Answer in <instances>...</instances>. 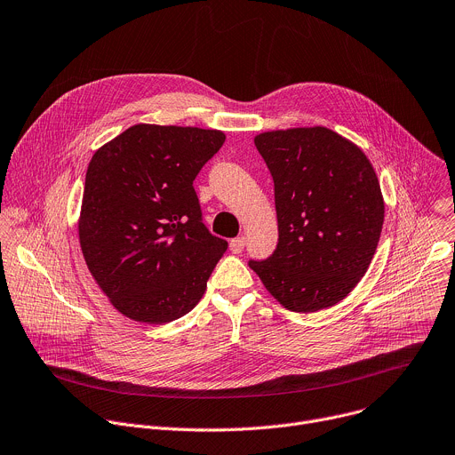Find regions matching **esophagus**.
<instances>
[{
    "mask_svg": "<svg viewBox=\"0 0 455 455\" xmlns=\"http://www.w3.org/2000/svg\"><path fill=\"white\" fill-rule=\"evenodd\" d=\"M243 249H244V237L243 235L230 239V251H232V254H239Z\"/></svg>",
    "mask_w": 455,
    "mask_h": 455,
    "instance_id": "obj_1",
    "label": "esophagus"
}]
</instances>
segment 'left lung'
<instances>
[{
	"label": "left lung",
	"mask_w": 455,
	"mask_h": 455,
	"mask_svg": "<svg viewBox=\"0 0 455 455\" xmlns=\"http://www.w3.org/2000/svg\"><path fill=\"white\" fill-rule=\"evenodd\" d=\"M274 180L279 241L251 261L270 296L292 312L345 299L366 274L385 221V201L366 154L326 127L254 138Z\"/></svg>",
	"instance_id": "1"
}]
</instances>
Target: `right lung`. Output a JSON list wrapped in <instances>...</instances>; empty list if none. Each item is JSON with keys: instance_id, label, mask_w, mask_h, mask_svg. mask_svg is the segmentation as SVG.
Wrapping results in <instances>:
<instances>
[{"instance_id": "obj_1", "label": "right lung", "mask_w": 455, "mask_h": 455, "mask_svg": "<svg viewBox=\"0 0 455 455\" xmlns=\"http://www.w3.org/2000/svg\"><path fill=\"white\" fill-rule=\"evenodd\" d=\"M225 138L214 129L138 123L94 152L77 234L119 314L164 324L203 298L228 243L201 223L192 181Z\"/></svg>"}]
</instances>
